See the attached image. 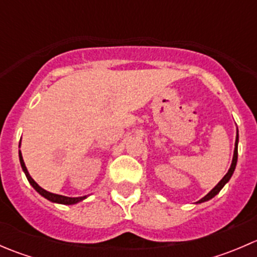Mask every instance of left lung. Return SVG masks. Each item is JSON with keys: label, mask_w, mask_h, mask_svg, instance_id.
<instances>
[{"label": "left lung", "mask_w": 257, "mask_h": 257, "mask_svg": "<svg viewBox=\"0 0 257 257\" xmlns=\"http://www.w3.org/2000/svg\"><path fill=\"white\" fill-rule=\"evenodd\" d=\"M237 143H239V132H237V136H236V141H235V150H234V157H232V163H231V167H230L229 172L226 173V175H225L224 178L221 179V180L217 183V185L215 186L214 189H212L211 191H210L209 194H206L205 196H204L203 199H200V200L198 201V203H204V201H208L210 199L214 198L216 194H219V191L221 190L222 188H224L225 184L227 183V181L230 180V178H231V175L234 174V170H235V167H236V163H237Z\"/></svg>", "instance_id": "obj_1"}]
</instances>
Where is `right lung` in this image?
<instances>
[{"mask_svg": "<svg viewBox=\"0 0 257 257\" xmlns=\"http://www.w3.org/2000/svg\"><path fill=\"white\" fill-rule=\"evenodd\" d=\"M20 163H21V167H22V170L25 172L26 177H27L31 185H32L33 188L36 189V191H38V193H40L43 198H46L47 200L52 201V203L64 204V205H72V204H77V203H79V201H82L83 199L87 198V196H79V198H68V196H63V195H58V194L49 193V191L41 188V186L38 185V184L36 183L32 178H31V175L28 174V170H27V168H26L25 162H23V158H22V154H21V152H20Z\"/></svg>", "mask_w": 257, "mask_h": 257, "instance_id": "obj_1", "label": "right lung"}]
</instances>
